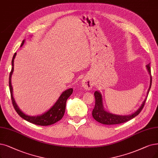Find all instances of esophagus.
I'll list each match as a JSON object with an SVG mask.
<instances>
[{
    "mask_svg": "<svg viewBox=\"0 0 158 158\" xmlns=\"http://www.w3.org/2000/svg\"><path fill=\"white\" fill-rule=\"evenodd\" d=\"M81 85L86 90L91 89L93 87V83L92 81L87 78H85L83 79L82 82H81Z\"/></svg>",
    "mask_w": 158,
    "mask_h": 158,
    "instance_id": "esophagus-1",
    "label": "esophagus"
}]
</instances>
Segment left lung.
Instances as JSON below:
<instances>
[{
    "label": "left lung",
    "instance_id": "left-lung-1",
    "mask_svg": "<svg viewBox=\"0 0 158 158\" xmlns=\"http://www.w3.org/2000/svg\"><path fill=\"white\" fill-rule=\"evenodd\" d=\"M147 70L150 77V87L148 88V90L147 91V95L144 100L142 104L139 108V109L134 113H132L129 115H120L113 114L110 112L107 111L103 105V100H102V96L98 91H96L94 93V97H95V105H94V108L92 111V115L93 117L100 123H102L103 124L107 125H112V124H118L123 123L125 122H127L131 118H134L137 115L139 114V113L143 110V107L144 106L145 102L147 98L148 93L150 91L151 85H152V76H151V71H150V64L146 65Z\"/></svg>",
    "mask_w": 158,
    "mask_h": 158
}]
</instances>
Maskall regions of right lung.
Returning a JSON list of instances; mask_svg holds the SVG:
<instances>
[{"label":"right lung","mask_w":158,"mask_h":158,"mask_svg":"<svg viewBox=\"0 0 158 158\" xmlns=\"http://www.w3.org/2000/svg\"><path fill=\"white\" fill-rule=\"evenodd\" d=\"M24 41H25V40L23 41L21 47L23 45ZM15 56H16V53L14 54L11 61L12 68L10 74V77H9V86H10L12 104H13V106L14 107L15 111L18 113V115L20 117H21L23 119L28 121L29 123H33L36 125H40V126H48V125L53 124L56 122L59 121L64 115L67 100L73 93V88H70V89H68L63 92L61 94L60 97L58 98V99L57 100V101L55 102V104L47 111L44 113L43 114L37 115V116H30V115L25 114V113H23L20 110V108H19V106L16 104L15 100L13 96V87H12V85H11V79L12 74H13V72L14 70V59L15 58Z\"/></svg>","instance_id":"1"}]
</instances>
